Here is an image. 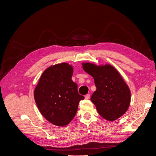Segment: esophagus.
Instances as JSON below:
<instances>
[{"label":"esophagus","mask_w":156,"mask_h":156,"mask_svg":"<svg viewBox=\"0 0 156 156\" xmlns=\"http://www.w3.org/2000/svg\"><path fill=\"white\" fill-rule=\"evenodd\" d=\"M90 94H87V95H85V96H84V98H85L86 100H88V99H89V98H90Z\"/></svg>","instance_id":"esophagus-1"}]
</instances>
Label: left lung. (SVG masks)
Wrapping results in <instances>:
<instances>
[{"mask_svg":"<svg viewBox=\"0 0 156 156\" xmlns=\"http://www.w3.org/2000/svg\"><path fill=\"white\" fill-rule=\"evenodd\" d=\"M83 69L94 79L96 90L90 98L103 119L115 120L127 111L131 93L120 73L112 66L83 63Z\"/></svg>","mask_w":156,"mask_h":156,"instance_id":"left-lung-1","label":"left lung"}]
</instances>
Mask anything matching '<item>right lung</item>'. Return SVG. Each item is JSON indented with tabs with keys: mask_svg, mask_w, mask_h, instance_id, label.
I'll return each instance as SVG.
<instances>
[{
	"mask_svg": "<svg viewBox=\"0 0 156 156\" xmlns=\"http://www.w3.org/2000/svg\"><path fill=\"white\" fill-rule=\"evenodd\" d=\"M73 68L61 63L46 69L34 90V99L41 114L51 123L58 126L68 125L84 100L72 80Z\"/></svg>",
	"mask_w": 156,
	"mask_h": 156,
	"instance_id": "1",
	"label": "right lung"
}]
</instances>
